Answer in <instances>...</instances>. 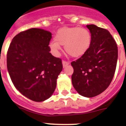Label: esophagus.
<instances>
[{
    "label": "esophagus",
    "instance_id": "obj_1",
    "mask_svg": "<svg viewBox=\"0 0 126 126\" xmlns=\"http://www.w3.org/2000/svg\"><path fill=\"white\" fill-rule=\"evenodd\" d=\"M62 63H63V67H65L66 66H67V65H69V61H64V60H63V61H62Z\"/></svg>",
    "mask_w": 126,
    "mask_h": 126
}]
</instances>
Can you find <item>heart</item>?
<instances>
[{
  "label": "heart",
  "mask_w": 126,
  "mask_h": 126,
  "mask_svg": "<svg viewBox=\"0 0 126 126\" xmlns=\"http://www.w3.org/2000/svg\"><path fill=\"white\" fill-rule=\"evenodd\" d=\"M55 41L49 43L51 51L59 54L60 46H64L66 53L73 57H80L88 51L92 42L90 31L79 27H64L57 30Z\"/></svg>",
  "instance_id": "heart-1"
}]
</instances>
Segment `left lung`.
<instances>
[{"label":"left lung","instance_id":"left-lung-1","mask_svg":"<svg viewBox=\"0 0 126 126\" xmlns=\"http://www.w3.org/2000/svg\"><path fill=\"white\" fill-rule=\"evenodd\" d=\"M87 27L92 34L91 45L84 55L71 62L72 83L81 95L93 97L109 86L115 73L118 46L109 31L95 25Z\"/></svg>","mask_w":126,"mask_h":126}]
</instances>
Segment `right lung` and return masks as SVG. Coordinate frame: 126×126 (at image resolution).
<instances>
[{
  "label": "right lung",
  "instance_id": "obj_1",
  "mask_svg": "<svg viewBox=\"0 0 126 126\" xmlns=\"http://www.w3.org/2000/svg\"><path fill=\"white\" fill-rule=\"evenodd\" d=\"M51 33L32 28L15 36L7 51V68L13 84L26 97L36 102L53 94L63 69L60 58L51 55Z\"/></svg>",
  "mask_w": 126,
  "mask_h": 126
}]
</instances>
